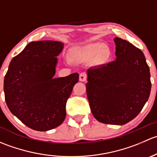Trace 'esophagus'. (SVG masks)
I'll use <instances>...</instances> for the list:
<instances>
[{
  "mask_svg": "<svg viewBox=\"0 0 157 157\" xmlns=\"http://www.w3.org/2000/svg\"><path fill=\"white\" fill-rule=\"evenodd\" d=\"M79 79H80V81H82V82L86 81V79H87V74L84 72L81 73V74H80V77H79Z\"/></svg>",
  "mask_w": 157,
  "mask_h": 157,
  "instance_id": "34e87169",
  "label": "esophagus"
}]
</instances>
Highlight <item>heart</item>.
Here are the masks:
<instances>
[{"mask_svg": "<svg viewBox=\"0 0 157 157\" xmlns=\"http://www.w3.org/2000/svg\"><path fill=\"white\" fill-rule=\"evenodd\" d=\"M104 46L102 44H95L87 46L82 47L74 52V56L77 60H86L93 58L96 53L103 49ZM104 55H106V52H104Z\"/></svg>", "mask_w": 157, "mask_h": 157, "instance_id": "b5f03b06", "label": "heart"}]
</instances>
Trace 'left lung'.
<instances>
[{
	"label": "left lung",
	"instance_id": "8db88e82",
	"mask_svg": "<svg viewBox=\"0 0 157 157\" xmlns=\"http://www.w3.org/2000/svg\"><path fill=\"white\" fill-rule=\"evenodd\" d=\"M115 61L87 71L86 94L92 113L99 122L122 125L134 119L148 100L150 68L144 53L115 37Z\"/></svg>",
	"mask_w": 157,
	"mask_h": 157
}]
</instances>
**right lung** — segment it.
I'll use <instances>...</instances> for the list:
<instances>
[{
	"label": "right lung",
	"mask_w": 157,
	"mask_h": 157,
	"mask_svg": "<svg viewBox=\"0 0 157 157\" xmlns=\"http://www.w3.org/2000/svg\"><path fill=\"white\" fill-rule=\"evenodd\" d=\"M64 44L39 41L28 44L11 60L4 81L6 103L27 127L45 131L59 126L66 116V103L77 73L53 78L57 58Z\"/></svg>",
	"instance_id": "obj_1"
}]
</instances>
